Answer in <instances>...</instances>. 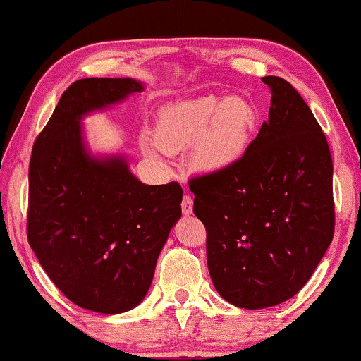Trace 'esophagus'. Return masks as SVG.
I'll return each mask as SVG.
<instances>
[{
  "instance_id": "obj_1",
  "label": "esophagus",
  "mask_w": 361,
  "mask_h": 361,
  "mask_svg": "<svg viewBox=\"0 0 361 361\" xmlns=\"http://www.w3.org/2000/svg\"><path fill=\"white\" fill-rule=\"evenodd\" d=\"M182 212H184V215H190L192 212H194V199H192L190 195H184L182 197Z\"/></svg>"
}]
</instances>
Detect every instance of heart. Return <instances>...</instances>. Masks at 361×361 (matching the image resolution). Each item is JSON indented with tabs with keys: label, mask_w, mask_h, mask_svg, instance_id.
Instances as JSON below:
<instances>
[{
	"label": "heart",
	"mask_w": 361,
	"mask_h": 361,
	"mask_svg": "<svg viewBox=\"0 0 361 361\" xmlns=\"http://www.w3.org/2000/svg\"><path fill=\"white\" fill-rule=\"evenodd\" d=\"M256 125L258 111L248 98L207 95L166 108L157 121V141L164 151L195 147L200 169L224 171L248 151Z\"/></svg>",
	"instance_id": "heart-1"
}]
</instances>
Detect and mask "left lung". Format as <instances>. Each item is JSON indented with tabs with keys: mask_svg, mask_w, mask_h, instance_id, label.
<instances>
[{
	"mask_svg": "<svg viewBox=\"0 0 361 361\" xmlns=\"http://www.w3.org/2000/svg\"><path fill=\"white\" fill-rule=\"evenodd\" d=\"M271 88L268 121L228 169L190 179L194 214L207 230L215 289L241 309L298 294L334 238L332 156L312 111L284 78Z\"/></svg>",
	"mask_w": 361,
	"mask_h": 361,
	"instance_id": "8db88e82",
	"label": "left lung"
}]
</instances>
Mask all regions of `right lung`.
<instances>
[{"mask_svg":"<svg viewBox=\"0 0 361 361\" xmlns=\"http://www.w3.org/2000/svg\"><path fill=\"white\" fill-rule=\"evenodd\" d=\"M142 92L135 78H82L62 93L29 162L27 241L78 307L126 312L145 299L156 261L180 219L179 182L146 185L123 156L95 157L80 120Z\"/></svg>","mask_w":361,"mask_h":361,"instance_id":"add662e5","label":"right lung"}]
</instances>
